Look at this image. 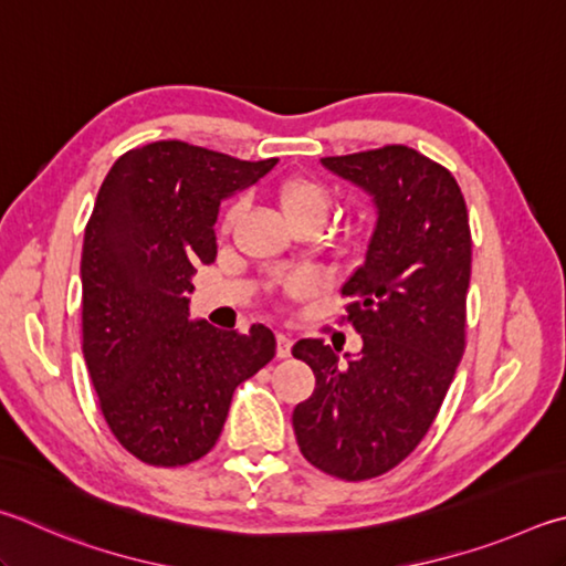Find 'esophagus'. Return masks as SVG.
Instances as JSON below:
<instances>
[{
    "instance_id": "34e87169",
    "label": "esophagus",
    "mask_w": 566,
    "mask_h": 566,
    "mask_svg": "<svg viewBox=\"0 0 566 566\" xmlns=\"http://www.w3.org/2000/svg\"><path fill=\"white\" fill-rule=\"evenodd\" d=\"M275 340H277V348H275V355H277V358H289V355H291V348H293V340L289 338V335H283V333H277V335H275Z\"/></svg>"
}]
</instances>
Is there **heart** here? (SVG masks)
<instances>
[{
    "label": "heart",
    "instance_id": "heart-1",
    "mask_svg": "<svg viewBox=\"0 0 566 566\" xmlns=\"http://www.w3.org/2000/svg\"><path fill=\"white\" fill-rule=\"evenodd\" d=\"M275 201L281 208L285 221L291 226L295 223H315L321 226L331 213L333 206V193L331 188L313 176H291L281 181L275 188ZM241 201H233L223 211L221 218V231H228L233 221L241 213ZM291 291H298V283H291Z\"/></svg>",
    "mask_w": 566,
    "mask_h": 566
}]
</instances>
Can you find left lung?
I'll return each instance as SVG.
<instances>
[{
  "mask_svg": "<svg viewBox=\"0 0 566 566\" xmlns=\"http://www.w3.org/2000/svg\"><path fill=\"white\" fill-rule=\"evenodd\" d=\"M323 166L373 193L378 223L340 289L363 350L340 363L318 338L293 345L315 375L293 430L313 468L360 482L398 468L438 418L464 353L472 233L454 176L410 146L325 156Z\"/></svg>",
  "mask_w": 566,
  "mask_h": 566,
  "instance_id": "left-lung-1",
  "label": "left lung"
}]
</instances>
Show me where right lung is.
<instances>
[{
  "label": "right lung",
  "instance_id": "1",
  "mask_svg": "<svg viewBox=\"0 0 566 566\" xmlns=\"http://www.w3.org/2000/svg\"><path fill=\"white\" fill-rule=\"evenodd\" d=\"M275 161L166 138L118 156L98 188L82 251V350L108 430L154 468L211 452L233 390L275 355L261 323L238 333L188 321L191 275L216 261L218 206Z\"/></svg>",
  "mask_w": 566,
  "mask_h": 566
}]
</instances>
